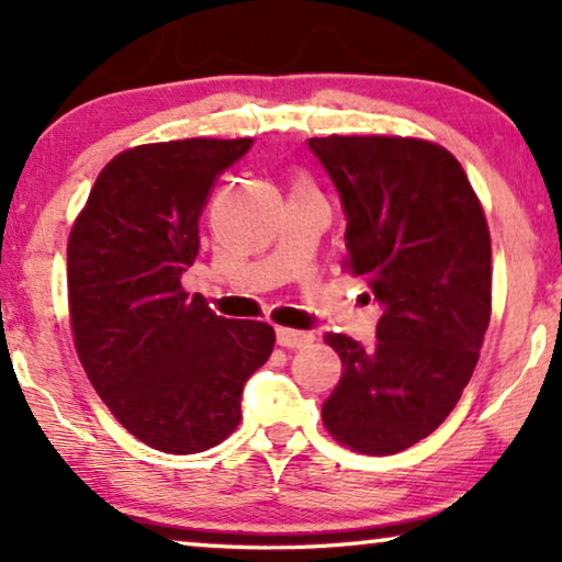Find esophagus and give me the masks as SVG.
<instances>
[{"label": "esophagus", "instance_id": "obj_1", "mask_svg": "<svg viewBox=\"0 0 562 562\" xmlns=\"http://www.w3.org/2000/svg\"><path fill=\"white\" fill-rule=\"evenodd\" d=\"M276 340H279L281 348L299 350V348H306V345H312L314 342V335L312 333H302V329L279 327V329H276Z\"/></svg>", "mask_w": 562, "mask_h": 562}]
</instances>
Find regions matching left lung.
<instances>
[{
	"instance_id": "obj_1",
	"label": "left lung",
	"mask_w": 562,
	"mask_h": 562,
	"mask_svg": "<svg viewBox=\"0 0 562 562\" xmlns=\"http://www.w3.org/2000/svg\"><path fill=\"white\" fill-rule=\"evenodd\" d=\"M340 191L342 271L383 314L379 342L327 335L342 375L322 422L345 448L394 456L456 409L491 319V235L463 166L448 148L402 135L312 137Z\"/></svg>"
}]
</instances>
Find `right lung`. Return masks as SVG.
<instances>
[{
	"instance_id": "1",
	"label": "right lung",
	"mask_w": 562,
	"mask_h": 562,
	"mask_svg": "<svg viewBox=\"0 0 562 562\" xmlns=\"http://www.w3.org/2000/svg\"><path fill=\"white\" fill-rule=\"evenodd\" d=\"M250 145L187 137L122 150L68 235V317L83 371L130 435L171 456L235 432L245 381L273 352L271 325L217 317L181 286L214 183Z\"/></svg>"
}]
</instances>
